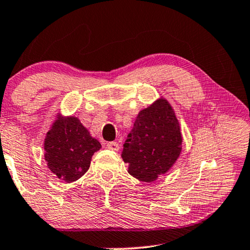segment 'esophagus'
<instances>
[{"instance_id": "esophagus-1", "label": "esophagus", "mask_w": 250, "mask_h": 250, "mask_svg": "<svg viewBox=\"0 0 250 250\" xmlns=\"http://www.w3.org/2000/svg\"><path fill=\"white\" fill-rule=\"evenodd\" d=\"M106 148L112 149V150H118L119 149V145H118V143L111 142V143H107L106 144Z\"/></svg>"}]
</instances>
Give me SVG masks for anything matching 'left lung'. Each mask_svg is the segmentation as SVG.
<instances>
[{
  "mask_svg": "<svg viewBox=\"0 0 250 250\" xmlns=\"http://www.w3.org/2000/svg\"><path fill=\"white\" fill-rule=\"evenodd\" d=\"M181 150L180 124L172 105L160 97L139 111L121 156L130 175L153 182L173 167Z\"/></svg>",
  "mask_w": 250,
  "mask_h": 250,
  "instance_id": "obj_1",
  "label": "left lung"
}]
</instances>
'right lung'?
Segmentation results:
<instances>
[{
	"label": "right lung",
	"mask_w": 250,
	"mask_h": 250,
	"mask_svg": "<svg viewBox=\"0 0 250 250\" xmlns=\"http://www.w3.org/2000/svg\"><path fill=\"white\" fill-rule=\"evenodd\" d=\"M44 139V159L52 173L73 182L88 171L91 157L102 145L77 117L56 113Z\"/></svg>",
	"instance_id": "obj_1"
}]
</instances>
